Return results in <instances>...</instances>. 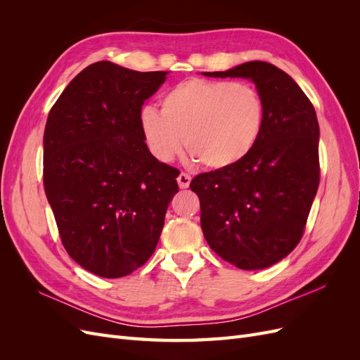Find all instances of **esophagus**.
Instances as JSON below:
<instances>
[{"mask_svg": "<svg viewBox=\"0 0 360 360\" xmlns=\"http://www.w3.org/2000/svg\"><path fill=\"white\" fill-rule=\"evenodd\" d=\"M191 180H192V177L189 176L188 172H180V174H179V177H177V183H179L180 189H186V188H189Z\"/></svg>", "mask_w": 360, "mask_h": 360, "instance_id": "obj_1", "label": "esophagus"}]
</instances>
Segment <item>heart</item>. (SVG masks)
Instances as JSON below:
<instances>
[{
    "label": "heart",
    "instance_id": "b5f03b06",
    "mask_svg": "<svg viewBox=\"0 0 360 360\" xmlns=\"http://www.w3.org/2000/svg\"><path fill=\"white\" fill-rule=\"evenodd\" d=\"M264 123V103L248 84L191 78L146 108L141 129L153 155L171 160L184 146L202 167L237 165L254 150Z\"/></svg>",
    "mask_w": 360,
    "mask_h": 360
}]
</instances>
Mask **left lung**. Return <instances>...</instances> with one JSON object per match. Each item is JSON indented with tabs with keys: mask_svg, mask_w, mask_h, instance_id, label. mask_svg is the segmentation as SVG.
Masks as SVG:
<instances>
[{
	"mask_svg": "<svg viewBox=\"0 0 360 360\" xmlns=\"http://www.w3.org/2000/svg\"><path fill=\"white\" fill-rule=\"evenodd\" d=\"M214 78L254 81L264 103V123L254 150L237 165L198 174L207 243L243 270L266 269L296 248L320 183V127L311 101L284 70L248 61Z\"/></svg>",
	"mask_w": 360,
	"mask_h": 360,
	"instance_id": "left-lung-1",
	"label": "left lung"
}]
</instances>
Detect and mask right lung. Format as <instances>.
Segmentation results:
<instances>
[{"label": "right lung", "mask_w": 360, "mask_h": 360, "mask_svg": "<svg viewBox=\"0 0 360 360\" xmlns=\"http://www.w3.org/2000/svg\"><path fill=\"white\" fill-rule=\"evenodd\" d=\"M167 72L111 61L85 68L51 108L43 186L68 254L102 278H122L155 252L180 171L148 151L141 108Z\"/></svg>", "instance_id": "right-lung-1"}]
</instances>
